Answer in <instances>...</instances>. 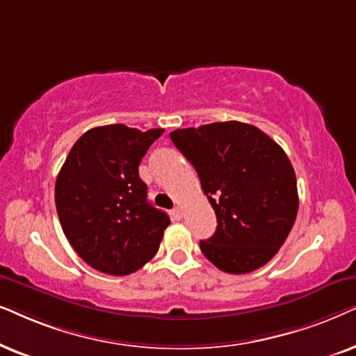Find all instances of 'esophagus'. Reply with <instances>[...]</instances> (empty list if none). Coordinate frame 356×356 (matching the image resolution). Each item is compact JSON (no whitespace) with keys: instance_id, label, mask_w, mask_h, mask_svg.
Segmentation results:
<instances>
[{"instance_id":"esophagus-1","label":"esophagus","mask_w":356,"mask_h":356,"mask_svg":"<svg viewBox=\"0 0 356 356\" xmlns=\"http://www.w3.org/2000/svg\"><path fill=\"white\" fill-rule=\"evenodd\" d=\"M172 215H174L175 220H182V216H184V210H182V207H181V205L174 207V210H172Z\"/></svg>"}]
</instances>
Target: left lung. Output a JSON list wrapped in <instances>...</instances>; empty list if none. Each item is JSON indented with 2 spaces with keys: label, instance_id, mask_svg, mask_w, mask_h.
Segmentation results:
<instances>
[{
  "label": "left lung",
  "instance_id": "left-lung-1",
  "mask_svg": "<svg viewBox=\"0 0 356 356\" xmlns=\"http://www.w3.org/2000/svg\"><path fill=\"white\" fill-rule=\"evenodd\" d=\"M216 215V231L200 241L222 272L249 273L285 243L298 215L295 169L275 141L243 122H215L170 131Z\"/></svg>",
  "mask_w": 356,
  "mask_h": 356
}]
</instances>
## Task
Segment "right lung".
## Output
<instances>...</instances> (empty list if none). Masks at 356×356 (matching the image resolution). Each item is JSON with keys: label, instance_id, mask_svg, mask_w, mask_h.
Returning a JSON list of instances; mask_svg holds the SVG:
<instances>
[{"label": "right lung", "instance_id": "1", "mask_svg": "<svg viewBox=\"0 0 356 356\" xmlns=\"http://www.w3.org/2000/svg\"><path fill=\"white\" fill-rule=\"evenodd\" d=\"M163 129L123 123L88 130L71 148L55 182L61 229L88 265L130 275L158 252L169 216L146 200L138 165Z\"/></svg>", "mask_w": 356, "mask_h": 356}]
</instances>
